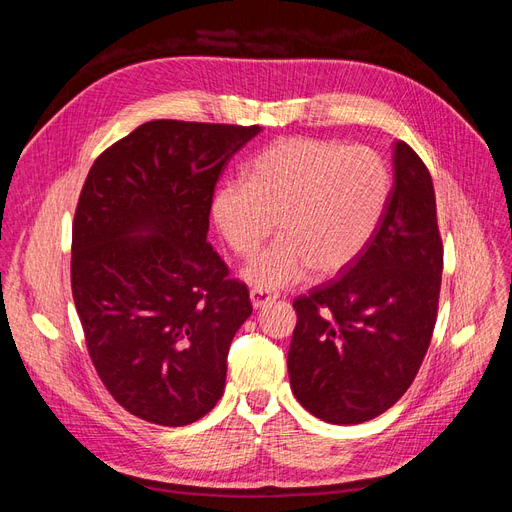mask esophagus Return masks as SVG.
I'll list each match as a JSON object with an SVG mask.
<instances>
[{"label": "esophagus", "mask_w": 512, "mask_h": 512, "mask_svg": "<svg viewBox=\"0 0 512 512\" xmlns=\"http://www.w3.org/2000/svg\"><path fill=\"white\" fill-rule=\"evenodd\" d=\"M250 299H252L254 309H260V307H265L267 303L275 301V294H271V292L265 290V288H252V290H250Z\"/></svg>", "instance_id": "esophagus-1"}]
</instances>
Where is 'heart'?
Here are the masks:
<instances>
[{
	"instance_id": "b5f03b06",
	"label": "heart",
	"mask_w": 512,
	"mask_h": 512,
	"mask_svg": "<svg viewBox=\"0 0 512 512\" xmlns=\"http://www.w3.org/2000/svg\"><path fill=\"white\" fill-rule=\"evenodd\" d=\"M391 175L374 149L290 136L247 164L243 183L213 198V220L237 256L250 258L273 232L282 237L243 271L256 288L301 284L312 269L327 277L359 256L382 220Z\"/></svg>"
}]
</instances>
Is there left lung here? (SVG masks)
Segmentation results:
<instances>
[{
  "label": "left lung",
  "mask_w": 512,
  "mask_h": 512,
  "mask_svg": "<svg viewBox=\"0 0 512 512\" xmlns=\"http://www.w3.org/2000/svg\"><path fill=\"white\" fill-rule=\"evenodd\" d=\"M395 181L365 250L337 280L294 299L290 389L320 421L359 425L404 395L438 316L444 250L423 160L393 147Z\"/></svg>",
  "instance_id": "left-lung-1"
}]
</instances>
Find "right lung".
<instances>
[{
	"mask_svg": "<svg viewBox=\"0 0 512 512\" xmlns=\"http://www.w3.org/2000/svg\"><path fill=\"white\" fill-rule=\"evenodd\" d=\"M258 126L158 119L91 166L72 224V297L119 406L183 427L224 393L245 284L207 243L215 183Z\"/></svg>",
	"mask_w": 512,
	"mask_h": 512,
	"instance_id": "obj_1",
	"label": "right lung"
}]
</instances>
